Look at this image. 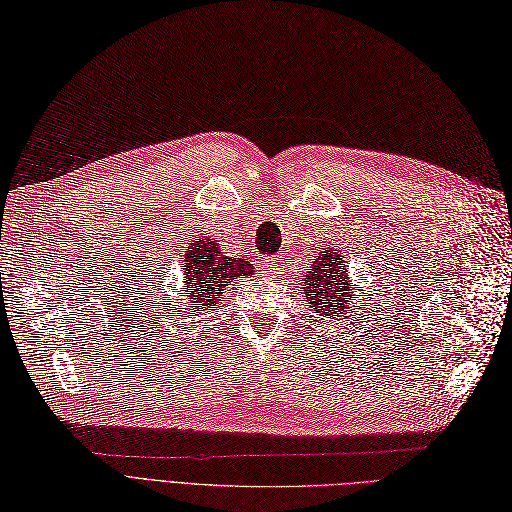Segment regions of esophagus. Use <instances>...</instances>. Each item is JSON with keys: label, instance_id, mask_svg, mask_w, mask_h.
Here are the masks:
<instances>
[{"label": "esophagus", "instance_id": "34e87169", "mask_svg": "<svg viewBox=\"0 0 512 512\" xmlns=\"http://www.w3.org/2000/svg\"><path fill=\"white\" fill-rule=\"evenodd\" d=\"M261 266H263V270H268L270 274H278V270H280V263L276 259H263Z\"/></svg>", "mask_w": 512, "mask_h": 512}]
</instances>
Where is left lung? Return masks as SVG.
<instances>
[{
	"label": "left lung",
	"instance_id": "8db88e82",
	"mask_svg": "<svg viewBox=\"0 0 512 512\" xmlns=\"http://www.w3.org/2000/svg\"><path fill=\"white\" fill-rule=\"evenodd\" d=\"M353 283L346 276V268L340 253L323 251L317 263H312V272L306 276V300L310 308L323 319H338L351 308Z\"/></svg>",
	"mask_w": 512,
	"mask_h": 512
}]
</instances>
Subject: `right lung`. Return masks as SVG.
Here are the masks:
<instances>
[{
	"instance_id": "add662e5",
	"label": "right lung",
	"mask_w": 512,
	"mask_h": 512,
	"mask_svg": "<svg viewBox=\"0 0 512 512\" xmlns=\"http://www.w3.org/2000/svg\"><path fill=\"white\" fill-rule=\"evenodd\" d=\"M185 283L189 291V300L195 306H189V315L193 308H212L221 302V293L234 278H244L253 274V263L242 257H225L217 240L202 236L191 244V251L185 255Z\"/></svg>"
}]
</instances>
